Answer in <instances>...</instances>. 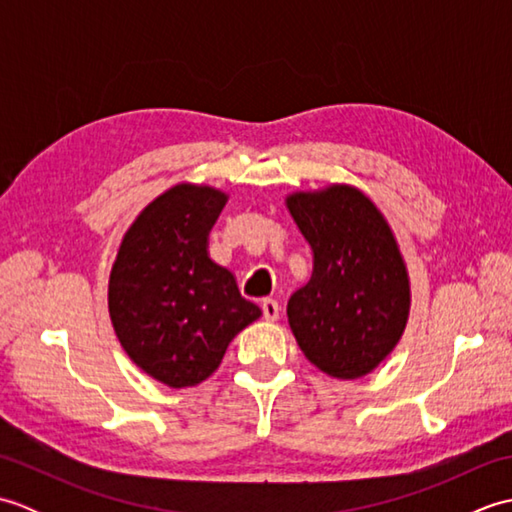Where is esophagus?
I'll return each instance as SVG.
<instances>
[{
  "mask_svg": "<svg viewBox=\"0 0 512 512\" xmlns=\"http://www.w3.org/2000/svg\"><path fill=\"white\" fill-rule=\"evenodd\" d=\"M262 310H264V319L266 321H277L279 319V303L275 299H264L262 301Z\"/></svg>",
  "mask_w": 512,
  "mask_h": 512,
  "instance_id": "obj_1",
  "label": "esophagus"
}]
</instances>
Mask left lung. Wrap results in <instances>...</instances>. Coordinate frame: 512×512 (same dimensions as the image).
Instances as JSON below:
<instances>
[{
  "label": "left lung",
  "mask_w": 512,
  "mask_h": 512,
  "mask_svg": "<svg viewBox=\"0 0 512 512\" xmlns=\"http://www.w3.org/2000/svg\"><path fill=\"white\" fill-rule=\"evenodd\" d=\"M286 206L312 248V277L288 301L297 345L323 374L356 380L407 328V264L385 215L352 184L292 191Z\"/></svg>",
  "instance_id": "obj_1"
}]
</instances>
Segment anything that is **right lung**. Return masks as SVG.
<instances>
[{"instance_id":"right-lung-1","label":"right lung","mask_w":512,"mask_h":512,"mask_svg":"<svg viewBox=\"0 0 512 512\" xmlns=\"http://www.w3.org/2000/svg\"><path fill=\"white\" fill-rule=\"evenodd\" d=\"M228 193L180 182L127 228L110 273L107 308L125 354L158 383L182 389L209 378L226 347L262 317L231 270L209 255Z\"/></svg>"}]
</instances>
